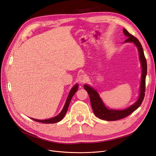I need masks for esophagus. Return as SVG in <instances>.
I'll return each mask as SVG.
<instances>
[{
    "mask_svg": "<svg viewBox=\"0 0 156 156\" xmlns=\"http://www.w3.org/2000/svg\"><path fill=\"white\" fill-rule=\"evenodd\" d=\"M78 80L80 83H84L86 81V80H87V77L84 74H81L78 76Z\"/></svg>",
    "mask_w": 156,
    "mask_h": 156,
    "instance_id": "34e87169",
    "label": "esophagus"
}]
</instances>
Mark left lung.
<instances>
[{
    "instance_id": "obj_1",
    "label": "left lung",
    "mask_w": 156,
    "mask_h": 156,
    "mask_svg": "<svg viewBox=\"0 0 156 156\" xmlns=\"http://www.w3.org/2000/svg\"><path fill=\"white\" fill-rule=\"evenodd\" d=\"M123 31L125 35L127 37V39L125 40L124 43H133L137 47L138 53H139L141 67L142 69L140 94L137 100L134 104H132L128 108L123 109V110L111 109L108 108L105 105V103L102 101L96 90H95L93 87H92L91 86L89 85L88 84H85L83 87L85 90H87L89 95L90 104L94 114L98 118L105 121H116L128 116L129 115L135 111L141 105L144 99V97H145V80L147 73V64L142 45L139 40L133 35H132L131 34H130L125 28H123Z\"/></svg>"
}]
</instances>
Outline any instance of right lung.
Wrapping results in <instances>:
<instances>
[{
	"label": "right lung",
	"mask_w": 156,
	"mask_h": 156,
	"mask_svg": "<svg viewBox=\"0 0 156 156\" xmlns=\"http://www.w3.org/2000/svg\"><path fill=\"white\" fill-rule=\"evenodd\" d=\"M78 84L76 83L75 84L73 87H72V89H71L70 92H69V95L67 96V98L66 101L65 105L63 106L62 111L57 115L56 116L54 117V118H51L48 119H34V118H31L32 119H33L35 122H40V123H55L57 122H59L63 118V117L65 116V115L67 111V109L69 105V103H70V101L72 99L73 96H74V94L76 93V92L78 90Z\"/></svg>",
	"instance_id": "1"
}]
</instances>
